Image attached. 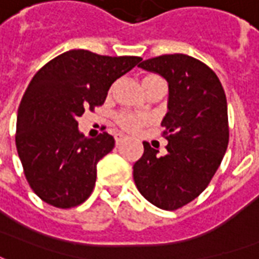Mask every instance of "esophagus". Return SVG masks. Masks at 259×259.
<instances>
[{
	"mask_svg": "<svg viewBox=\"0 0 259 259\" xmlns=\"http://www.w3.org/2000/svg\"><path fill=\"white\" fill-rule=\"evenodd\" d=\"M126 136L122 135V133H118V135H115V143H116V146H120L123 141H126Z\"/></svg>",
	"mask_w": 259,
	"mask_h": 259,
	"instance_id": "34e87169",
	"label": "esophagus"
}]
</instances>
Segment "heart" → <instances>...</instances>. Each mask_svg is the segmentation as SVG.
Returning a JSON list of instances; mask_svg holds the SVG:
<instances>
[{
    "mask_svg": "<svg viewBox=\"0 0 259 259\" xmlns=\"http://www.w3.org/2000/svg\"><path fill=\"white\" fill-rule=\"evenodd\" d=\"M161 83H162L161 79L157 77V76H154V74H147L141 80V85H143L144 93L147 90H150L154 85L161 84ZM116 122L126 132H137L144 124L148 123V118L144 116V115H140V113H120L116 118Z\"/></svg>",
    "mask_w": 259,
    "mask_h": 259,
    "instance_id": "heart-1",
    "label": "heart"
}]
</instances>
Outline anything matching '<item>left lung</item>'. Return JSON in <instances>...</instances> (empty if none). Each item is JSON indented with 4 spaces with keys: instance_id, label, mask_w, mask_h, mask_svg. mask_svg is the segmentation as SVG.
Instances as JSON below:
<instances>
[{
    "instance_id": "left-lung-1",
    "label": "left lung",
    "mask_w": 259,
    "mask_h": 259,
    "mask_svg": "<svg viewBox=\"0 0 259 259\" xmlns=\"http://www.w3.org/2000/svg\"><path fill=\"white\" fill-rule=\"evenodd\" d=\"M139 68L168 81V112L161 122L168 152L161 157L144 141L133 179L147 201L175 211L205 190L222 162L229 143L226 96L213 70L185 54L146 59Z\"/></svg>"
}]
</instances>
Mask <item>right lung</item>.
Listing matches in <instances>:
<instances>
[{
  "label": "right lung",
  "instance_id": "obj_1",
  "mask_svg": "<svg viewBox=\"0 0 259 259\" xmlns=\"http://www.w3.org/2000/svg\"><path fill=\"white\" fill-rule=\"evenodd\" d=\"M140 57H105L70 50L42 66L18 109L16 148L31 190L57 208L80 205L90 197L97 163L115 140L80 133L77 119L104 104L108 90Z\"/></svg>",
  "mask_w": 259,
  "mask_h": 259
}]
</instances>
